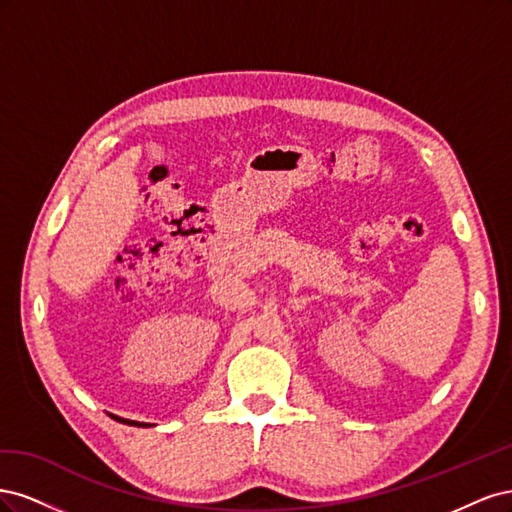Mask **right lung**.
Wrapping results in <instances>:
<instances>
[{"instance_id": "obj_1", "label": "right lung", "mask_w": 512, "mask_h": 512, "mask_svg": "<svg viewBox=\"0 0 512 512\" xmlns=\"http://www.w3.org/2000/svg\"><path fill=\"white\" fill-rule=\"evenodd\" d=\"M117 418L119 423H126V425H136V427H147V423H136V421H128V418H119V416H113Z\"/></svg>"}]
</instances>
